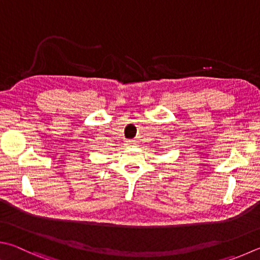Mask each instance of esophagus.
<instances>
[{
	"instance_id": "esophagus-1",
	"label": "esophagus",
	"mask_w": 260,
	"mask_h": 260,
	"mask_svg": "<svg viewBox=\"0 0 260 260\" xmlns=\"http://www.w3.org/2000/svg\"><path fill=\"white\" fill-rule=\"evenodd\" d=\"M127 144L133 145V144H135V141L134 140H128V141H127Z\"/></svg>"
}]
</instances>
